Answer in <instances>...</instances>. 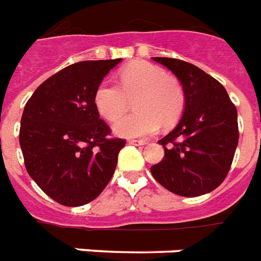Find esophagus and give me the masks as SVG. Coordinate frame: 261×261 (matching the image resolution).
<instances>
[{
  "label": "esophagus",
  "instance_id": "esophagus-1",
  "mask_svg": "<svg viewBox=\"0 0 261 261\" xmlns=\"http://www.w3.org/2000/svg\"><path fill=\"white\" fill-rule=\"evenodd\" d=\"M128 144L135 145V146H144V145H146L148 142H146L145 139H130V141H128Z\"/></svg>",
  "mask_w": 261,
  "mask_h": 261
}]
</instances>
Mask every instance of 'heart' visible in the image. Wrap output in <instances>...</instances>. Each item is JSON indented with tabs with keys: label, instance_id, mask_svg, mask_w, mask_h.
<instances>
[{
	"label": "heart",
	"instance_id": "b5f03b06",
	"mask_svg": "<svg viewBox=\"0 0 261 261\" xmlns=\"http://www.w3.org/2000/svg\"><path fill=\"white\" fill-rule=\"evenodd\" d=\"M130 99L135 100L137 112L121 118ZM93 102L109 122L121 118L113 126L116 134L135 138L156 133L160 122L163 126L178 122L186 107V93L182 83L163 68L148 61H134L122 68L117 83H99Z\"/></svg>",
	"mask_w": 261,
	"mask_h": 261
}]
</instances>
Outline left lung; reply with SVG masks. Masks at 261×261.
Listing matches in <instances>:
<instances>
[{"label":"left lung","mask_w":261,"mask_h":261,"mask_svg":"<svg viewBox=\"0 0 261 261\" xmlns=\"http://www.w3.org/2000/svg\"><path fill=\"white\" fill-rule=\"evenodd\" d=\"M178 77L186 107L178 126L159 142L160 163L150 167L153 178L167 190L184 197L210 193L227 176L240 131L237 108L222 83L184 60L153 57Z\"/></svg>","instance_id":"8db88e82"}]
</instances>
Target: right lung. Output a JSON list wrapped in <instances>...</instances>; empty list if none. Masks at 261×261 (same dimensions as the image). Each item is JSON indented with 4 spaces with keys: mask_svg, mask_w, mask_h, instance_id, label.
I'll return each mask as SVG.
<instances>
[{
    "mask_svg": "<svg viewBox=\"0 0 261 261\" xmlns=\"http://www.w3.org/2000/svg\"><path fill=\"white\" fill-rule=\"evenodd\" d=\"M120 63L79 61L39 85L24 107L19 142L24 166L51 200L93 201L107 188L126 139L112 138L93 102L95 87Z\"/></svg>",
    "mask_w": 261,
    "mask_h": 261,
    "instance_id": "right-lung-1",
    "label": "right lung"
}]
</instances>
